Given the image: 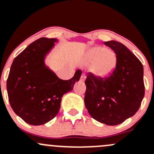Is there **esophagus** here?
<instances>
[{
	"instance_id": "esophagus-1",
	"label": "esophagus",
	"mask_w": 154,
	"mask_h": 154,
	"mask_svg": "<svg viewBox=\"0 0 154 154\" xmlns=\"http://www.w3.org/2000/svg\"><path fill=\"white\" fill-rule=\"evenodd\" d=\"M85 77H86V75H85V74L82 73V75H81V78H80V80H81V81H84V80H85Z\"/></svg>"
}]
</instances>
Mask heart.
<instances>
[{
    "label": "heart",
    "instance_id": "b5f03b06",
    "mask_svg": "<svg viewBox=\"0 0 154 154\" xmlns=\"http://www.w3.org/2000/svg\"><path fill=\"white\" fill-rule=\"evenodd\" d=\"M88 58L92 63H94L95 73L101 77L108 75L116 66L115 52L103 46L92 48L88 52Z\"/></svg>",
    "mask_w": 154,
    "mask_h": 154
}]
</instances>
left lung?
Returning a JSON list of instances; mask_svg holds the SVG:
<instances>
[{
  "mask_svg": "<svg viewBox=\"0 0 154 154\" xmlns=\"http://www.w3.org/2000/svg\"><path fill=\"white\" fill-rule=\"evenodd\" d=\"M115 52V69L106 77L89 73L85 84V106L92 118L107 125H116L134 116L145 95L143 66L125 45L105 42Z\"/></svg>",
  "mask_w": 154,
  "mask_h": 154,
  "instance_id": "8db88e82",
  "label": "left lung"
}]
</instances>
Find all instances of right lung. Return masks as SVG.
I'll return each instance as SVG.
<instances>
[{
    "label": "right lung",
    "instance_id": "obj_1",
    "mask_svg": "<svg viewBox=\"0 0 154 154\" xmlns=\"http://www.w3.org/2000/svg\"><path fill=\"white\" fill-rule=\"evenodd\" d=\"M55 38H41L29 45L13 60L6 82L14 112L26 123L43 125L56 116L62 97L73 89L82 74L77 70L69 80L59 79L44 63Z\"/></svg>",
    "mask_w": 154,
    "mask_h": 154
}]
</instances>
